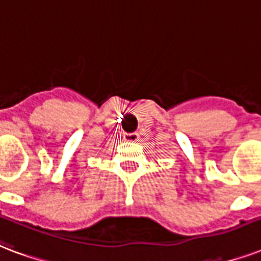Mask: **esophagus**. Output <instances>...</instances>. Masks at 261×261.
I'll use <instances>...</instances> for the list:
<instances>
[{"mask_svg":"<svg viewBox=\"0 0 261 261\" xmlns=\"http://www.w3.org/2000/svg\"><path fill=\"white\" fill-rule=\"evenodd\" d=\"M140 138V136L137 133H130V134H124L123 136V140L127 141V142H137Z\"/></svg>","mask_w":261,"mask_h":261,"instance_id":"1","label":"esophagus"}]
</instances>
